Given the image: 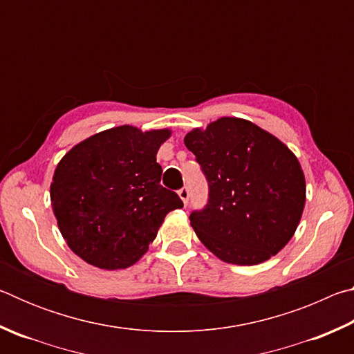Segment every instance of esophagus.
<instances>
[{
    "label": "esophagus",
    "instance_id": "34e87169",
    "mask_svg": "<svg viewBox=\"0 0 354 354\" xmlns=\"http://www.w3.org/2000/svg\"><path fill=\"white\" fill-rule=\"evenodd\" d=\"M178 195H179V198L183 200L184 205L187 206V203H189V196H190V194H189V189H187V187H183L181 190L178 192Z\"/></svg>",
    "mask_w": 354,
    "mask_h": 354
}]
</instances>
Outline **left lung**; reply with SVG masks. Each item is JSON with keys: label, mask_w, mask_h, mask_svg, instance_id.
<instances>
[{"label": "left lung", "mask_w": 354, "mask_h": 354, "mask_svg": "<svg viewBox=\"0 0 354 354\" xmlns=\"http://www.w3.org/2000/svg\"><path fill=\"white\" fill-rule=\"evenodd\" d=\"M209 183L206 207L190 225L215 256L256 266L278 254L295 234L306 203L297 156L248 120L221 117L184 137Z\"/></svg>", "instance_id": "1"}]
</instances>
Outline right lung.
<instances>
[{
  "label": "right lung",
  "mask_w": 354,
  "mask_h": 354,
  "mask_svg": "<svg viewBox=\"0 0 354 354\" xmlns=\"http://www.w3.org/2000/svg\"><path fill=\"white\" fill-rule=\"evenodd\" d=\"M170 129L131 124L101 131L59 160L50 185L53 214L76 256L103 270L128 268L147 253L165 215L183 207L160 185L156 154Z\"/></svg>",
  "instance_id": "1"
}]
</instances>
